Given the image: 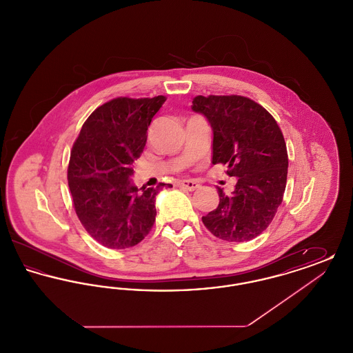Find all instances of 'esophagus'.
<instances>
[{
  "instance_id": "34e87169",
  "label": "esophagus",
  "mask_w": 353,
  "mask_h": 353,
  "mask_svg": "<svg viewBox=\"0 0 353 353\" xmlns=\"http://www.w3.org/2000/svg\"><path fill=\"white\" fill-rule=\"evenodd\" d=\"M179 186L183 188V189L189 190V192H193V190H196L197 188H200V184L196 183V181H192V180H183V181L179 183Z\"/></svg>"
}]
</instances>
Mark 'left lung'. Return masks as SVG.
I'll list each match as a JSON object with an SVG mask.
<instances>
[{
  "label": "left lung",
  "instance_id": "left-lung-1",
  "mask_svg": "<svg viewBox=\"0 0 353 353\" xmlns=\"http://www.w3.org/2000/svg\"><path fill=\"white\" fill-rule=\"evenodd\" d=\"M192 110L213 130V164L236 177L232 197L219 188V206L202 217L219 239L245 242L268 229L282 203L288 156L285 137L261 104L241 95H199Z\"/></svg>",
  "mask_w": 353,
  "mask_h": 353
}]
</instances>
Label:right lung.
<instances>
[{"instance_id": "obj_1", "label": "right lung", "mask_w": 353, "mask_h": 353, "mask_svg": "<svg viewBox=\"0 0 353 353\" xmlns=\"http://www.w3.org/2000/svg\"><path fill=\"white\" fill-rule=\"evenodd\" d=\"M165 101L159 95L107 101L84 121L72 145L68 180L75 213L85 232L108 249L132 248L154 223L156 196L165 184L137 189L131 165Z\"/></svg>"}]
</instances>
